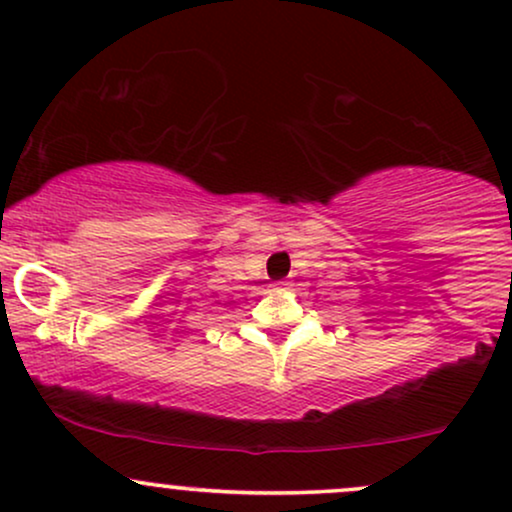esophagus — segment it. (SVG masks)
<instances>
[{
  "mask_svg": "<svg viewBox=\"0 0 512 512\" xmlns=\"http://www.w3.org/2000/svg\"><path fill=\"white\" fill-rule=\"evenodd\" d=\"M279 286H286V284H279Z\"/></svg>",
  "mask_w": 512,
  "mask_h": 512,
  "instance_id": "obj_1",
  "label": "esophagus"
}]
</instances>
